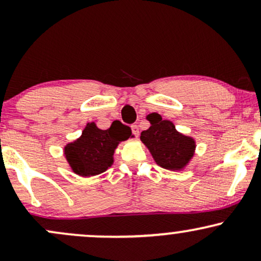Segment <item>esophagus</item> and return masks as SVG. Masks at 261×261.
I'll list each match as a JSON object with an SVG mask.
<instances>
[{"label": "esophagus", "instance_id": "34e87169", "mask_svg": "<svg viewBox=\"0 0 261 261\" xmlns=\"http://www.w3.org/2000/svg\"><path fill=\"white\" fill-rule=\"evenodd\" d=\"M131 130H133V134L135 135V136H139L140 134V130H139V126L137 125H131Z\"/></svg>", "mask_w": 261, "mask_h": 261}]
</instances>
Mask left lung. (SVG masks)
Returning a JSON list of instances; mask_svg holds the SVG:
<instances>
[{"mask_svg":"<svg viewBox=\"0 0 261 261\" xmlns=\"http://www.w3.org/2000/svg\"><path fill=\"white\" fill-rule=\"evenodd\" d=\"M151 126L141 133L140 139L151 152L158 166L169 170H181L195 152V140L176 131L172 121L163 120L160 114L147 116Z\"/></svg>","mask_w":261,"mask_h":261,"instance_id":"8db88e82","label":"left lung"}]
</instances>
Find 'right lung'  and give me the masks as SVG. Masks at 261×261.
<instances>
[{
	"label": "right lung",
	"instance_id": "right-lung-1",
	"mask_svg": "<svg viewBox=\"0 0 261 261\" xmlns=\"http://www.w3.org/2000/svg\"><path fill=\"white\" fill-rule=\"evenodd\" d=\"M133 137L131 128L121 122H113L108 130H100L88 122L80 139L65 146V157L73 173L93 176L112 167L114 151L121 141Z\"/></svg>",
	"mask_w": 261,
	"mask_h": 261
}]
</instances>
